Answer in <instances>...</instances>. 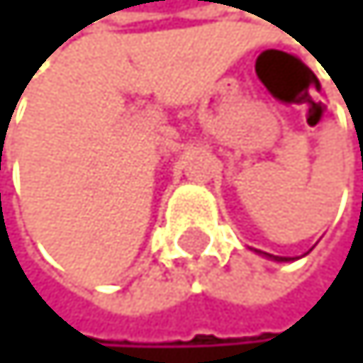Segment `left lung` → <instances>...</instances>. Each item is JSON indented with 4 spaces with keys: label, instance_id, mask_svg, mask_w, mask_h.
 Listing matches in <instances>:
<instances>
[{
    "label": "left lung",
    "instance_id": "left-lung-1",
    "mask_svg": "<svg viewBox=\"0 0 363 363\" xmlns=\"http://www.w3.org/2000/svg\"><path fill=\"white\" fill-rule=\"evenodd\" d=\"M279 261H281V259H279Z\"/></svg>",
    "mask_w": 363,
    "mask_h": 363
}]
</instances>
